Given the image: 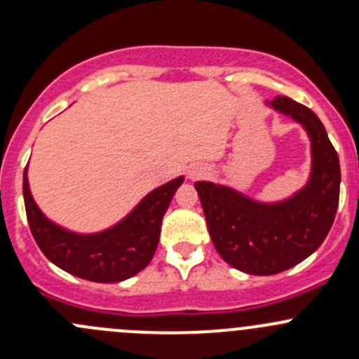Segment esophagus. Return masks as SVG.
I'll use <instances>...</instances> for the list:
<instances>
[{
    "label": "esophagus",
    "instance_id": "34e87169",
    "mask_svg": "<svg viewBox=\"0 0 359 359\" xmlns=\"http://www.w3.org/2000/svg\"><path fill=\"white\" fill-rule=\"evenodd\" d=\"M198 175H201L200 170H193V172H191V177H193V179H196Z\"/></svg>",
    "mask_w": 359,
    "mask_h": 359
}]
</instances>
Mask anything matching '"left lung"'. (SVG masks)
Wrapping results in <instances>:
<instances>
[{
	"label": "left lung",
	"instance_id": "obj_1",
	"mask_svg": "<svg viewBox=\"0 0 359 359\" xmlns=\"http://www.w3.org/2000/svg\"><path fill=\"white\" fill-rule=\"evenodd\" d=\"M269 106L309 133L313 172L307 186L285 201L259 203L231 187L194 182L213 247L229 266L257 276L290 269L320 248L334 224L340 191L339 156L320 118L288 97H276Z\"/></svg>",
	"mask_w": 359,
	"mask_h": 359
}]
</instances>
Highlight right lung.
<instances>
[{"label":"right lung","instance_id":"1","mask_svg":"<svg viewBox=\"0 0 359 359\" xmlns=\"http://www.w3.org/2000/svg\"><path fill=\"white\" fill-rule=\"evenodd\" d=\"M184 177L151 191L128 217L97 234H76L46 219L31 196L24 170V203L27 222L39 250L60 269L95 283L132 278L153 259L161 220Z\"/></svg>","mask_w":359,"mask_h":359}]
</instances>
